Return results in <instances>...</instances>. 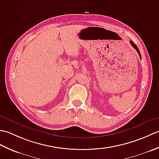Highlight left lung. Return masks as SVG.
Returning a JSON list of instances; mask_svg holds the SVG:
<instances>
[{
    "label": "left lung",
    "instance_id": "left-lung-1",
    "mask_svg": "<svg viewBox=\"0 0 159 159\" xmlns=\"http://www.w3.org/2000/svg\"><path fill=\"white\" fill-rule=\"evenodd\" d=\"M130 44L133 46V48L135 49L136 50H137V52H138V54H139V57H140V59H141V54H140V52H139V48H137V46H136V44L135 43H134L133 42H132V41H130Z\"/></svg>",
    "mask_w": 159,
    "mask_h": 159
}]
</instances>
